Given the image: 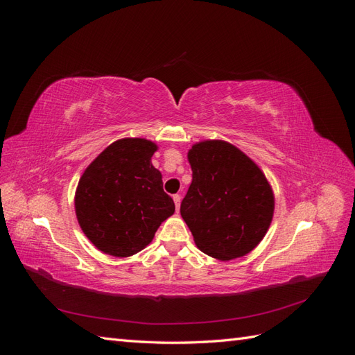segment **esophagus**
<instances>
[{
    "label": "esophagus",
    "instance_id": "esophagus-1",
    "mask_svg": "<svg viewBox=\"0 0 355 355\" xmlns=\"http://www.w3.org/2000/svg\"><path fill=\"white\" fill-rule=\"evenodd\" d=\"M180 200H182V197H180L179 194L173 196V201H175V206H176V210H178V211H179V207H180Z\"/></svg>",
    "mask_w": 355,
    "mask_h": 355
}]
</instances>
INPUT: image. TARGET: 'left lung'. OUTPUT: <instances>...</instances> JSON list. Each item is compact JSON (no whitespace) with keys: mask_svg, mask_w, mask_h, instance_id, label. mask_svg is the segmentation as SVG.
Listing matches in <instances>:
<instances>
[{"mask_svg":"<svg viewBox=\"0 0 355 355\" xmlns=\"http://www.w3.org/2000/svg\"><path fill=\"white\" fill-rule=\"evenodd\" d=\"M188 159L192 182L180 214L198 249L220 261L250 253L274 214L265 175L239 148L223 141L196 144Z\"/></svg>","mask_w":355,"mask_h":355,"instance_id":"8db88e82","label":"left lung"}]
</instances>
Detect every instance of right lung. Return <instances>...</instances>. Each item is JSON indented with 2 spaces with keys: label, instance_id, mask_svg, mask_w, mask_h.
<instances>
[{
  "label": "right lung",
  "instance_id": "obj_1",
  "mask_svg": "<svg viewBox=\"0 0 355 355\" xmlns=\"http://www.w3.org/2000/svg\"><path fill=\"white\" fill-rule=\"evenodd\" d=\"M157 145L121 139L101 153L83 173L75 192V213L83 232L106 254L127 257L153 241L175 213L151 157Z\"/></svg>",
  "mask_w": 355,
  "mask_h": 355
}]
</instances>
